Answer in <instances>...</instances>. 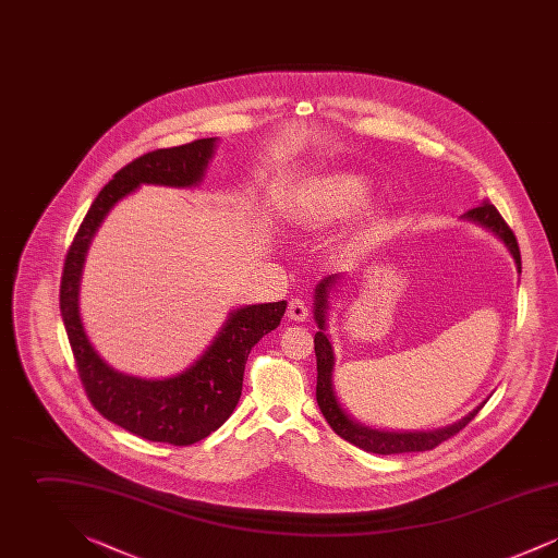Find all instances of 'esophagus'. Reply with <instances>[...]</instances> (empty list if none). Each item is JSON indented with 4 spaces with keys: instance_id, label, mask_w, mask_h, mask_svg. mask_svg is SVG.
<instances>
[{
    "instance_id": "esophagus-1",
    "label": "esophagus",
    "mask_w": 558,
    "mask_h": 558,
    "mask_svg": "<svg viewBox=\"0 0 558 558\" xmlns=\"http://www.w3.org/2000/svg\"><path fill=\"white\" fill-rule=\"evenodd\" d=\"M289 318L294 319V322H305L307 316H310V310H307V303L303 301V299H292L291 303H289Z\"/></svg>"
}]
</instances>
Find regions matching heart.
I'll return each mask as SVG.
<instances>
[{
	"label": "heart",
	"instance_id": "b5f03b06",
	"mask_svg": "<svg viewBox=\"0 0 558 558\" xmlns=\"http://www.w3.org/2000/svg\"><path fill=\"white\" fill-rule=\"evenodd\" d=\"M372 196V184L368 178L360 173H332L318 182H314L307 190H303L296 219L312 228H324L347 219L349 215L360 211ZM385 226V211L371 209L357 226L347 234L345 251L362 248L371 242Z\"/></svg>",
	"mask_w": 558,
	"mask_h": 558
}]
</instances>
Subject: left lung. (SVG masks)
Segmentation results:
<instances>
[{
	"instance_id": "obj_1",
	"label": "left lung",
	"mask_w": 558,
	"mask_h": 558,
	"mask_svg": "<svg viewBox=\"0 0 558 558\" xmlns=\"http://www.w3.org/2000/svg\"><path fill=\"white\" fill-rule=\"evenodd\" d=\"M464 219L477 223L481 228H485L487 232H492L496 239L500 240L508 248L510 257L514 259L517 271L521 274V253H519V244L512 234V230L505 223V219L500 217V213L496 211V207L489 201H483L481 207L471 209L462 215ZM343 280V274H332L326 276L324 280H319L314 289V319L318 324V332L314 337L316 343V360H318V385H316V399H318L319 410L326 418V423L332 426V430L337 435H341L345 441L362 448L364 451L372 453H405V451H426L433 450L435 446H439L441 441L450 439L451 435L460 433L464 426L469 425L478 410L485 405V401H481L473 412H469L464 418L456 421L453 425L441 426V428H433V430H387V428H376V426L360 423L357 418H353L345 410V405L341 403V399L337 396L335 389V347L332 339L328 335V312H330V296L337 291L339 282Z\"/></svg>"
}]
</instances>
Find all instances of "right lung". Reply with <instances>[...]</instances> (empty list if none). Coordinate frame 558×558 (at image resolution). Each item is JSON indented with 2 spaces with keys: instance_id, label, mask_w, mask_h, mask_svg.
<instances>
[{
  "instance_id": "1",
  "label": "right lung",
  "mask_w": 558,
  "mask_h": 558,
  "mask_svg": "<svg viewBox=\"0 0 558 558\" xmlns=\"http://www.w3.org/2000/svg\"><path fill=\"white\" fill-rule=\"evenodd\" d=\"M217 142V137H203L184 146L160 148L117 171L81 221L62 269L60 314L87 398L107 421L148 441L192 446L223 425L239 403L251 349L280 326L287 312V301L232 310L198 360L167 378H142L112 368L85 332L80 307L81 278L89 244L105 217L119 201L144 184L198 186Z\"/></svg>"
}]
</instances>
